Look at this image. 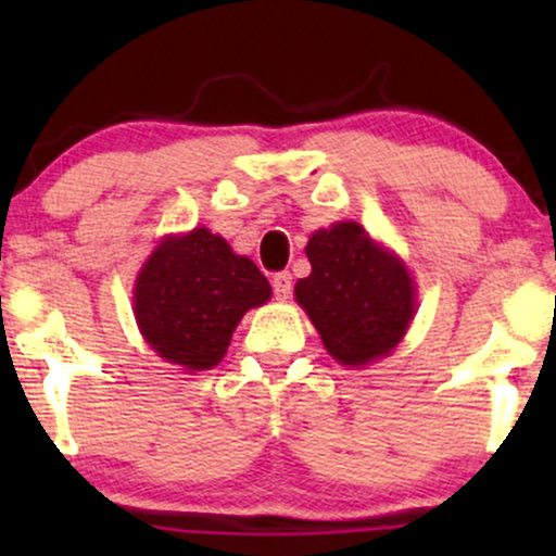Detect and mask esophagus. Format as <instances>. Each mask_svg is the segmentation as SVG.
Returning <instances> with one entry per match:
<instances>
[{
    "instance_id": "obj_1",
    "label": "esophagus",
    "mask_w": 556,
    "mask_h": 556,
    "mask_svg": "<svg viewBox=\"0 0 556 556\" xmlns=\"http://www.w3.org/2000/svg\"><path fill=\"white\" fill-rule=\"evenodd\" d=\"M273 291H276L278 299H288L293 291V276L288 270H280L273 276Z\"/></svg>"
}]
</instances>
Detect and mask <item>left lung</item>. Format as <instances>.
I'll list each match as a JSON object with an SVG mask.
<instances>
[{
	"instance_id": "left-lung-1",
	"label": "left lung",
	"mask_w": 556,
	"mask_h": 556,
	"mask_svg": "<svg viewBox=\"0 0 556 556\" xmlns=\"http://www.w3.org/2000/svg\"><path fill=\"white\" fill-rule=\"evenodd\" d=\"M311 276L295 283L329 354L362 367L390 354L415 314L413 278L390 250L356 223H337L311 235Z\"/></svg>"
}]
</instances>
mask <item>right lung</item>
Segmentation results:
<instances>
[{
    "instance_id": "1",
    "label": "right lung",
    "mask_w": 556,
    "mask_h": 556,
    "mask_svg": "<svg viewBox=\"0 0 556 556\" xmlns=\"http://www.w3.org/2000/svg\"><path fill=\"white\" fill-rule=\"evenodd\" d=\"M270 299V283L248 257L204 227L169 238L136 280V321L151 349L187 369L223 359L248 308Z\"/></svg>"
}]
</instances>
